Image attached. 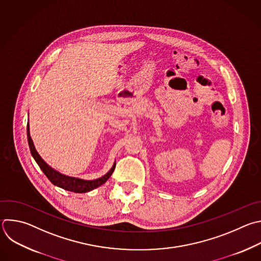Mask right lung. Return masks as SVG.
<instances>
[{
    "label": "right lung",
    "mask_w": 261,
    "mask_h": 261,
    "mask_svg": "<svg viewBox=\"0 0 261 261\" xmlns=\"http://www.w3.org/2000/svg\"><path fill=\"white\" fill-rule=\"evenodd\" d=\"M28 140H29V145H30L32 155L34 156L35 161L37 162V164L39 165L41 170L44 172V174L54 186L61 188L65 191H69V192L77 193V194L90 192V191L102 186L105 182H107V180L111 177V175L113 174V172L116 168V164H114L113 168L107 173L105 176H102L98 179H95V180H84V179H80V178H75V177L66 176L64 174H61V173H59L58 171L54 170L53 168H51L38 153V151L36 150V147L34 145V142L32 140L31 134H30L29 124H28Z\"/></svg>",
    "instance_id": "right-lung-1"
}]
</instances>
